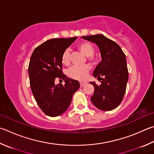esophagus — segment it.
Segmentation results:
<instances>
[{"label":"esophagus","mask_w":154,"mask_h":154,"mask_svg":"<svg viewBox=\"0 0 154 154\" xmlns=\"http://www.w3.org/2000/svg\"><path fill=\"white\" fill-rule=\"evenodd\" d=\"M79 83H80V86L81 87H83V85H85L86 84L85 82H79Z\"/></svg>","instance_id":"esophagus-1"}]
</instances>
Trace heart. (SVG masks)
<instances>
[{
    "instance_id": "heart-1",
    "label": "heart",
    "mask_w": 154,
    "mask_h": 154,
    "mask_svg": "<svg viewBox=\"0 0 154 154\" xmlns=\"http://www.w3.org/2000/svg\"><path fill=\"white\" fill-rule=\"evenodd\" d=\"M78 48L83 54L88 57L89 60L94 61L95 58L93 57L94 53V48L92 44L89 42H82L78 46ZM62 63L65 65H69L71 62V52L69 49H66L62 55ZM90 67L89 65H84L82 66H72L67 71L68 76L73 79L84 80L88 77Z\"/></svg>"
}]
</instances>
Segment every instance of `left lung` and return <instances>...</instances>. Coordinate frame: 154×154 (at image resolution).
I'll return each instance as SVG.
<instances>
[{
  "mask_svg": "<svg viewBox=\"0 0 154 154\" xmlns=\"http://www.w3.org/2000/svg\"><path fill=\"white\" fill-rule=\"evenodd\" d=\"M82 38L96 44L102 58L93 72L94 77L102 80L101 84L89 82L94 87L91 101L99 110H112L121 103L127 88L128 72L126 56L115 42L103 35L82 36Z\"/></svg>",
  "mask_w": 154,
  "mask_h": 154,
  "instance_id": "1",
  "label": "left lung"
}]
</instances>
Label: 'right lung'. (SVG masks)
<instances>
[{
  "mask_svg": "<svg viewBox=\"0 0 154 154\" xmlns=\"http://www.w3.org/2000/svg\"><path fill=\"white\" fill-rule=\"evenodd\" d=\"M77 37L55 38L38 46L31 56L28 73L33 97L44 114L55 117L63 114L71 104L72 95L79 88L77 81L62 72V55ZM57 77L66 84L56 85Z\"/></svg>",
  "mask_w": 154,
  "mask_h": 154,
  "instance_id": "right-lung-1",
  "label": "right lung"
}]
</instances>
